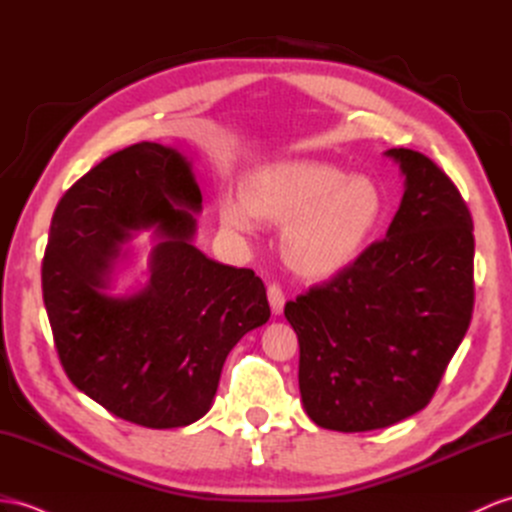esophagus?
<instances>
[{"label":"esophagus","instance_id":"obj_1","mask_svg":"<svg viewBox=\"0 0 512 512\" xmlns=\"http://www.w3.org/2000/svg\"><path fill=\"white\" fill-rule=\"evenodd\" d=\"M267 295H269V304H271L273 315H280L284 310V302H286V295L282 291V286L280 284H269Z\"/></svg>","mask_w":512,"mask_h":512}]
</instances>
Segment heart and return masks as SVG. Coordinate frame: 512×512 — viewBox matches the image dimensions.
Instances as JSON below:
<instances>
[{
    "instance_id": "obj_1",
    "label": "heart",
    "mask_w": 512,
    "mask_h": 512,
    "mask_svg": "<svg viewBox=\"0 0 512 512\" xmlns=\"http://www.w3.org/2000/svg\"><path fill=\"white\" fill-rule=\"evenodd\" d=\"M223 226L247 234L254 217L286 226V263L308 278H328L350 267L384 219L376 180L350 176L326 162H278L249 180L245 195L223 193Z\"/></svg>"
}]
</instances>
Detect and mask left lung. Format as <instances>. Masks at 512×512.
<instances>
[{
	"instance_id": "left-lung-1",
	"label": "left lung",
	"mask_w": 512,
	"mask_h": 512,
	"mask_svg": "<svg viewBox=\"0 0 512 512\" xmlns=\"http://www.w3.org/2000/svg\"><path fill=\"white\" fill-rule=\"evenodd\" d=\"M386 236L286 302L308 417L336 432L389 428L432 400L473 313V221L454 182L413 149Z\"/></svg>"
}]
</instances>
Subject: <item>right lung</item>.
Masks as SVG:
<instances>
[{
  "mask_svg": "<svg viewBox=\"0 0 512 512\" xmlns=\"http://www.w3.org/2000/svg\"><path fill=\"white\" fill-rule=\"evenodd\" d=\"M202 191L191 160L136 143L99 162L60 197L43 258V302L62 369L108 413L145 428H182L208 413L243 334L271 317L252 269L193 245ZM155 228L150 280L107 293L122 243Z\"/></svg>",
  "mask_w": 512,
  "mask_h": 512,
  "instance_id": "right-lung-1",
  "label": "right lung"
}]
</instances>
